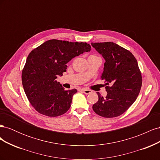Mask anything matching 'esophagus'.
Wrapping results in <instances>:
<instances>
[{
    "label": "esophagus",
    "mask_w": 160,
    "mask_h": 160,
    "mask_svg": "<svg viewBox=\"0 0 160 160\" xmlns=\"http://www.w3.org/2000/svg\"><path fill=\"white\" fill-rule=\"evenodd\" d=\"M81 91L83 92V93H84L85 94H87V95L91 93V92H92V91H91V90H89V89H85V88L82 89H81Z\"/></svg>",
    "instance_id": "obj_1"
}]
</instances>
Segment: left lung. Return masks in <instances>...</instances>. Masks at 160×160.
<instances>
[{"instance_id": "1", "label": "left lung", "mask_w": 160, "mask_h": 160, "mask_svg": "<svg viewBox=\"0 0 160 160\" xmlns=\"http://www.w3.org/2000/svg\"><path fill=\"white\" fill-rule=\"evenodd\" d=\"M105 60L101 79L105 80L108 95H99L93 105L95 112L103 118H115L125 113L136 100L142 85V72L129 51L113 42H91Z\"/></svg>"}]
</instances>
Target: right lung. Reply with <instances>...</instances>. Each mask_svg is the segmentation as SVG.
Wrapping results in <instances>:
<instances>
[{"instance_id":"right-lung-1","label":"right lung","mask_w":160,"mask_h":160,"mask_svg":"<svg viewBox=\"0 0 160 160\" xmlns=\"http://www.w3.org/2000/svg\"><path fill=\"white\" fill-rule=\"evenodd\" d=\"M91 49L87 42L51 39L29 53L22 71V83L34 109L48 117H57L69 109L77 90H65L56 79L67 71V62Z\"/></svg>"}]
</instances>
